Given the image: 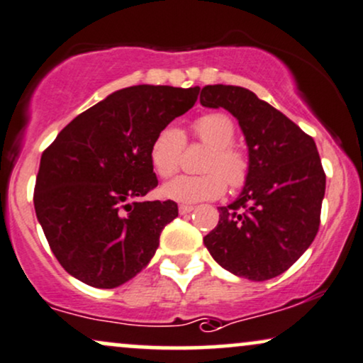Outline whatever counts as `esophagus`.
<instances>
[{"label":"esophagus","mask_w":363,"mask_h":363,"mask_svg":"<svg viewBox=\"0 0 363 363\" xmlns=\"http://www.w3.org/2000/svg\"><path fill=\"white\" fill-rule=\"evenodd\" d=\"M194 205H180V207H178V212H180L182 216H186V213L194 212Z\"/></svg>","instance_id":"34e87169"}]
</instances>
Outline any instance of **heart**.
I'll return each mask as SVG.
<instances>
[{"label": "heart", "instance_id": "1", "mask_svg": "<svg viewBox=\"0 0 363 363\" xmlns=\"http://www.w3.org/2000/svg\"><path fill=\"white\" fill-rule=\"evenodd\" d=\"M196 140L210 147L203 161V174H180L161 186L164 199L182 203L212 200L230 189L242 186L249 177V158L232 145L235 126L227 114L212 113L199 118L194 124ZM185 136L177 126H164L156 134L150 147V160L155 172L167 178L180 168Z\"/></svg>", "mask_w": 363, "mask_h": 363}]
</instances>
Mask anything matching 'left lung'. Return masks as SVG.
<instances>
[{"mask_svg":"<svg viewBox=\"0 0 363 363\" xmlns=\"http://www.w3.org/2000/svg\"><path fill=\"white\" fill-rule=\"evenodd\" d=\"M200 104L239 121L249 177L237 199L218 207L203 237L210 256L232 274L266 281L283 274L310 247L320 227L326 177L315 141L293 121L239 86H205Z\"/></svg>","mask_w":363,"mask_h":363,"instance_id":"8db88e82","label":"left lung"}]
</instances>
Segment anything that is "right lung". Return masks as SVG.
<instances>
[{"label":"right lung","mask_w":363,"mask_h":363,"mask_svg":"<svg viewBox=\"0 0 363 363\" xmlns=\"http://www.w3.org/2000/svg\"><path fill=\"white\" fill-rule=\"evenodd\" d=\"M199 92L146 84L121 89L70 121L43 151L35 212L57 261L75 279L118 288L153 259L178 205L141 202L158 185L150 147Z\"/></svg>","instance_id":"obj_1"}]
</instances>
